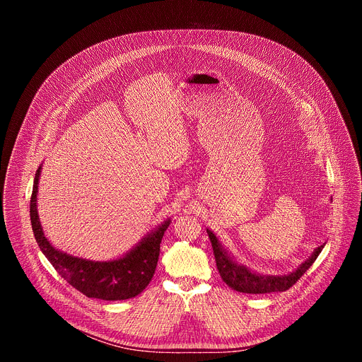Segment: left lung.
<instances>
[{"instance_id": "1", "label": "left lung", "mask_w": 362, "mask_h": 362, "mask_svg": "<svg viewBox=\"0 0 362 362\" xmlns=\"http://www.w3.org/2000/svg\"><path fill=\"white\" fill-rule=\"evenodd\" d=\"M209 239L212 242L215 259L218 271L222 276V279L229 285L232 289L243 293H271V292H284L288 291L291 286H293L298 279L313 267L318 255L321 253L324 245L317 247L311 257L299 265V268L295 272H291L288 275L282 276H274V275H256L250 272L246 267L239 265L233 261V257L229 256V253L223 249L221 242L218 240L216 235L208 229Z\"/></svg>"}]
</instances>
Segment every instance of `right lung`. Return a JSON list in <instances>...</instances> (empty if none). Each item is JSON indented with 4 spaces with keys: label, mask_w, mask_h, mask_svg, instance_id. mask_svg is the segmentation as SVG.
I'll return each mask as SVG.
<instances>
[{
    "label": "right lung",
    "mask_w": 362,
    "mask_h": 362,
    "mask_svg": "<svg viewBox=\"0 0 362 362\" xmlns=\"http://www.w3.org/2000/svg\"><path fill=\"white\" fill-rule=\"evenodd\" d=\"M41 166L35 172L33 194L30 200V218L35 240L49 264L73 288L88 298L103 300H122L139 295L151 281L156 271L160 242L170 219L156 230L143 238L127 255L115 261L95 262L67 255L53 247L44 236L37 214V190Z\"/></svg>",
    "instance_id": "1"
}]
</instances>
